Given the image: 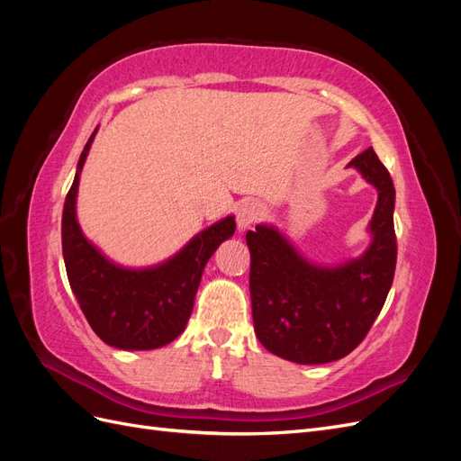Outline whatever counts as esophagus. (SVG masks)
Wrapping results in <instances>:
<instances>
[{"instance_id": "34e87169", "label": "esophagus", "mask_w": 461, "mask_h": 461, "mask_svg": "<svg viewBox=\"0 0 461 461\" xmlns=\"http://www.w3.org/2000/svg\"><path fill=\"white\" fill-rule=\"evenodd\" d=\"M265 213V207L259 202L254 200H246L236 209V222H239V229L244 230L248 227H252L254 222H258Z\"/></svg>"}]
</instances>
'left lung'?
<instances>
[{"instance_id":"8db88e82","label":"left lung","mask_w":461,"mask_h":461,"mask_svg":"<svg viewBox=\"0 0 461 461\" xmlns=\"http://www.w3.org/2000/svg\"><path fill=\"white\" fill-rule=\"evenodd\" d=\"M348 167L379 190L369 225L373 242L359 259L317 267L273 227L246 232L256 337L271 354L294 364H329L350 354L367 337L394 281L393 178L373 148Z\"/></svg>"}]
</instances>
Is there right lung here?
Wrapping results in <instances>:
<instances>
[{"mask_svg": "<svg viewBox=\"0 0 461 461\" xmlns=\"http://www.w3.org/2000/svg\"><path fill=\"white\" fill-rule=\"evenodd\" d=\"M95 131L80 153L63 205L61 242L68 285L92 330L105 344L119 350H156L185 330L205 263L234 234L236 222L234 217L215 222L158 267L134 271L107 261L85 239L75 212L78 175Z\"/></svg>", "mask_w": 461, "mask_h": 461, "instance_id": "add662e5", "label": "right lung"}]
</instances>
